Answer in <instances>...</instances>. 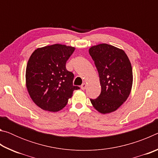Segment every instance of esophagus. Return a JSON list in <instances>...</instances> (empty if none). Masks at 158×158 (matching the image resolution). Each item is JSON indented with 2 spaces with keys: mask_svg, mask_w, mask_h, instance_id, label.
<instances>
[{
  "mask_svg": "<svg viewBox=\"0 0 158 158\" xmlns=\"http://www.w3.org/2000/svg\"><path fill=\"white\" fill-rule=\"evenodd\" d=\"M85 88H86V84H85V83H84V84H82L81 85V89L82 90H85Z\"/></svg>",
  "mask_w": 158,
  "mask_h": 158,
  "instance_id": "34e87169",
  "label": "esophagus"
}]
</instances>
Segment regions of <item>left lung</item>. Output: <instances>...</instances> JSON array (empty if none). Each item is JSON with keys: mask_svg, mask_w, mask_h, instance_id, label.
Wrapping results in <instances>:
<instances>
[{"mask_svg": "<svg viewBox=\"0 0 158 158\" xmlns=\"http://www.w3.org/2000/svg\"><path fill=\"white\" fill-rule=\"evenodd\" d=\"M89 53L97 68L101 85L100 95L90 100L99 112L111 113L130 95L133 81L130 61L123 50L107 44L90 47Z\"/></svg>", "mask_w": 158, "mask_h": 158, "instance_id": "left-lung-1", "label": "left lung"}]
</instances>
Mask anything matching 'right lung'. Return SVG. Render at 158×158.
Segmentation results:
<instances>
[{
    "mask_svg": "<svg viewBox=\"0 0 158 158\" xmlns=\"http://www.w3.org/2000/svg\"><path fill=\"white\" fill-rule=\"evenodd\" d=\"M74 47L56 44L38 48L32 53L26 70L29 95L39 107L45 111H60L73 96L74 74L65 64Z\"/></svg>",
    "mask_w": 158,
    "mask_h": 158,
    "instance_id": "right-lung-1",
    "label": "right lung"
}]
</instances>
